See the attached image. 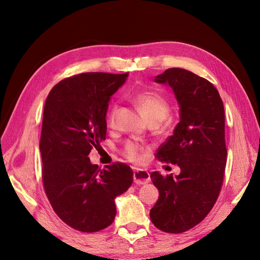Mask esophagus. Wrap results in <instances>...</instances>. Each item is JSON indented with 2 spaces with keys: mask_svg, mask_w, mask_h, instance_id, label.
Returning a JSON list of instances; mask_svg holds the SVG:
<instances>
[{
  "mask_svg": "<svg viewBox=\"0 0 260 260\" xmlns=\"http://www.w3.org/2000/svg\"><path fill=\"white\" fill-rule=\"evenodd\" d=\"M133 180H135V183L138 185L146 184L149 181V174L142 169L135 170V172H133Z\"/></svg>",
  "mask_w": 260,
  "mask_h": 260,
  "instance_id": "obj_1",
  "label": "esophagus"
}]
</instances>
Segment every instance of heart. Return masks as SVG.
Returning <instances> with one entry per match:
<instances>
[{
	"label": "heart",
	"instance_id": "heart-1",
	"mask_svg": "<svg viewBox=\"0 0 260 260\" xmlns=\"http://www.w3.org/2000/svg\"><path fill=\"white\" fill-rule=\"evenodd\" d=\"M136 102L148 121H162L169 113V104L160 95L153 92L141 93L136 98ZM116 107L114 106L108 114V123L113 125L115 122ZM123 155L131 161L140 162L143 158V148L136 142H128L122 149Z\"/></svg>",
	"mask_w": 260,
	"mask_h": 260
}]
</instances>
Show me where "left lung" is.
Instances as JSON below:
<instances>
[{
    "mask_svg": "<svg viewBox=\"0 0 260 260\" xmlns=\"http://www.w3.org/2000/svg\"><path fill=\"white\" fill-rule=\"evenodd\" d=\"M154 81L170 86L180 108L174 135L156 157L178 165L181 172L175 177L152 172L159 196L149 217L164 232L182 233L208 215L221 190L226 162L224 107L212 83L188 70L170 68Z\"/></svg>",
    "mask_w": 260,
    "mask_h": 260,
    "instance_id": "1",
    "label": "left lung"
}]
</instances>
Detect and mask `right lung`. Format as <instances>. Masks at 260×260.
<instances>
[{
	"mask_svg": "<svg viewBox=\"0 0 260 260\" xmlns=\"http://www.w3.org/2000/svg\"><path fill=\"white\" fill-rule=\"evenodd\" d=\"M128 75L70 77L55 85L45 101L40 140L44 190L57 216L81 232L111 225L115 199L133 181L127 165L116 162L101 169L88 157L105 140L108 104Z\"/></svg>",
	"mask_w": 260,
	"mask_h": 260,
	"instance_id": "right-lung-1",
	"label": "right lung"
}]
</instances>
